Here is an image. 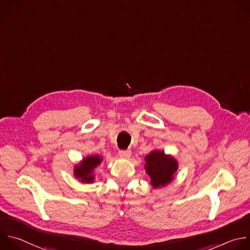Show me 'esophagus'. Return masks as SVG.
Here are the masks:
<instances>
[{"label":"esophagus","instance_id":"esophagus-1","mask_svg":"<svg viewBox=\"0 0 250 250\" xmlns=\"http://www.w3.org/2000/svg\"><path fill=\"white\" fill-rule=\"evenodd\" d=\"M119 155L123 158H129L131 155V151L130 150H120Z\"/></svg>","mask_w":250,"mask_h":250}]
</instances>
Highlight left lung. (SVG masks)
I'll use <instances>...</instances> for the list:
<instances>
[{
  "instance_id": "left-lung-1",
  "label": "left lung",
  "mask_w": 250,
  "mask_h": 250,
  "mask_svg": "<svg viewBox=\"0 0 250 250\" xmlns=\"http://www.w3.org/2000/svg\"><path fill=\"white\" fill-rule=\"evenodd\" d=\"M145 169L154 188H161L172 182L178 169L177 161L161 151H153L146 158Z\"/></svg>"
}]
</instances>
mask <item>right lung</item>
<instances>
[{"instance_id": "1", "label": "right lung", "mask_w": 250, "mask_h": 250, "mask_svg": "<svg viewBox=\"0 0 250 250\" xmlns=\"http://www.w3.org/2000/svg\"><path fill=\"white\" fill-rule=\"evenodd\" d=\"M100 163L101 158L98 156H90L88 158H85L79 166H76L75 167V177L83 183H92L94 180L92 172Z\"/></svg>"}]
</instances>
